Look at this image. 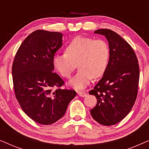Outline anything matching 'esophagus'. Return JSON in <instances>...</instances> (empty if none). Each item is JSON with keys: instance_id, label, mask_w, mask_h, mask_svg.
Masks as SVG:
<instances>
[{"instance_id": "obj_1", "label": "esophagus", "mask_w": 149, "mask_h": 149, "mask_svg": "<svg viewBox=\"0 0 149 149\" xmlns=\"http://www.w3.org/2000/svg\"><path fill=\"white\" fill-rule=\"evenodd\" d=\"M78 95L81 97H85L87 96V93L85 92H83V91H78Z\"/></svg>"}]
</instances>
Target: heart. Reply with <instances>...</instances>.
Masks as SVG:
<instances>
[{"instance_id": "1", "label": "heart", "mask_w": 149, "mask_h": 149, "mask_svg": "<svg viewBox=\"0 0 149 149\" xmlns=\"http://www.w3.org/2000/svg\"><path fill=\"white\" fill-rule=\"evenodd\" d=\"M110 56L107 42L102 39H93L86 36H76L69 42L63 54L54 56L53 63L64 78H70L77 64L79 70L70 81V84L82 89L91 79L102 76L107 68Z\"/></svg>"}]
</instances>
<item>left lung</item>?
Masks as SVG:
<instances>
[{
	"label": "left lung",
	"mask_w": 149,
	"mask_h": 149,
	"mask_svg": "<svg viewBox=\"0 0 149 149\" xmlns=\"http://www.w3.org/2000/svg\"><path fill=\"white\" fill-rule=\"evenodd\" d=\"M109 41V61L104 75L89 94L95 95L97 104L90 111L97 123L113 125L131 111L138 95L140 70L138 58L121 36L109 29L94 32Z\"/></svg>",
	"instance_id": "obj_1"
}]
</instances>
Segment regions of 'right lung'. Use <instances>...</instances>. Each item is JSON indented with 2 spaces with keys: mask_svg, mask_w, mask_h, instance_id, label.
Instances as JSON below:
<instances>
[{
  "mask_svg": "<svg viewBox=\"0 0 149 149\" xmlns=\"http://www.w3.org/2000/svg\"><path fill=\"white\" fill-rule=\"evenodd\" d=\"M62 45L60 32L35 30L21 44L12 65L16 99L24 113L42 125L61 119L77 95L61 89L64 81L53 72L55 54Z\"/></svg>",
  "mask_w": 149,
  "mask_h": 149,
  "instance_id": "obj_1",
  "label": "right lung"
}]
</instances>
